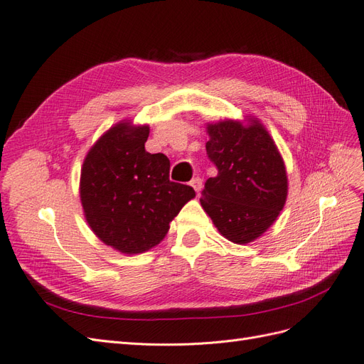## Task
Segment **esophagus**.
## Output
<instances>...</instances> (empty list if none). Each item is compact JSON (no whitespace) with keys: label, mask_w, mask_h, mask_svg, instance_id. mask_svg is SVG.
I'll return each mask as SVG.
<instances>
[{"label":"esophagus","mask_w":364,"mask_h":364,"mask_svg":"<svg viewBox=\"0 0 364 364\" xmlns=\"http://www.w3.org/2000/svg\"><path fill=\"white\" fill-rule=\"evenodd\" d=\"M190 183H191L193 188L196 190V193L199 194V193H200V190H202V179H200V178H194Z\"/></svg>","instance_id":"obj_1"}]
</instances>
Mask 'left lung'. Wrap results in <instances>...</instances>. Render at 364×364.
I'll use <instances>...</instances> for the list:
<instances>
[{
    "label": "left lung",
    "instance_id": "obj_1",
    "mask_svg": "<svg viewBox=\"0 0 364 364\" xmlns=\"http://www.w3.org/2000/svg\"><path fill=\"white\" fill-rule=\"evenodd\" d=\"M208 124V158L218 170L205 182L200 203L218 232L237 245L261 237L287 200V171L259 119Z\"/></svg>",
    "mask_w": 364,
    "mask_h": 364
}]
</instances>
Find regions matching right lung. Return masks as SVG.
Here are the masks:
<instances>
[{"label":"right lung","mask_w":364,"mask_h":364,"mask_svg":"<svg viewBox=\"0 0 364 364\" xmlns=\"http://www.w3.org/2000/svg\"><path fill=\"white\" fill-rule=\"evenodd\" d=\"M149 126L121 121L87 151L80 174L86 222L105 245L134 255L155 247L170 222L196 197L190 185L171 182L164 153L146 151Z\"/></svg>","instance_id":"add662e5"}]
</instances>
